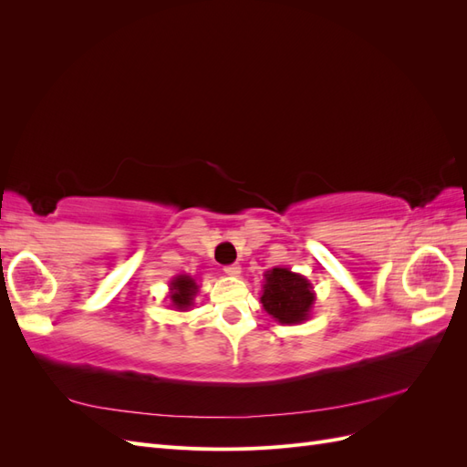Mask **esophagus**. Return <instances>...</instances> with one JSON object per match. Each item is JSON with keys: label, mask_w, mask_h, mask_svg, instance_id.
Listing matches in <instances>:
<instances>
[{"label": "esophagus", "mask_w": 467, "mask_h": 467, "mask_svg": "<svg viewBox=\"0 0 467 467\" xmlns=\"http://www.w3.org/2000/svg\"><path fill=\"white\" fill-rule=\"evenodd\" d=\"M223 273L228 275V276H239V275H242V266H239L237 263L235 265H225L223 266Z\"/></svg>", "instance_id": "34e87169"}]
</instances>
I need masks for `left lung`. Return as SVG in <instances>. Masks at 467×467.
Masks as SVG:
<instances>
[{
  "instance_id": "8db88e82",
  "label": "left lung",
  "mask_w": 467,
  "mask_h": 467,
  "mask_svg": "<svg viewBox=\"0 0 467 467\" xmlns=\"http://www.w3.org/2000/svg\"><path fill=\"white\" fill-rule=\"evenodd\" d=\"M316 294L309 280L288 268H273L265 275L261 304L265 312L282 325L302 323L312 314Z\"/></svg>"
}]
</instances>
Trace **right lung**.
<instances>
[{
  "mask_svg": "<svg viewBox=\"0 0 467 467\" xmlns=\"http://www.w3.org/2000/svg\"><path fill=\"white\" fill-rule=\"evenodd\" d=\"M169 300H171V306L175 309H181L185 312L192 306V300L196 292H199V286H196L194 278H191L189 275H179L171 280V288H169Z\"/></svg>",
  "mask_w": 467,
  "mask_h": 467,
  "instance_id": "add662e5",
  "label": "right lung"
}]
</instances>
